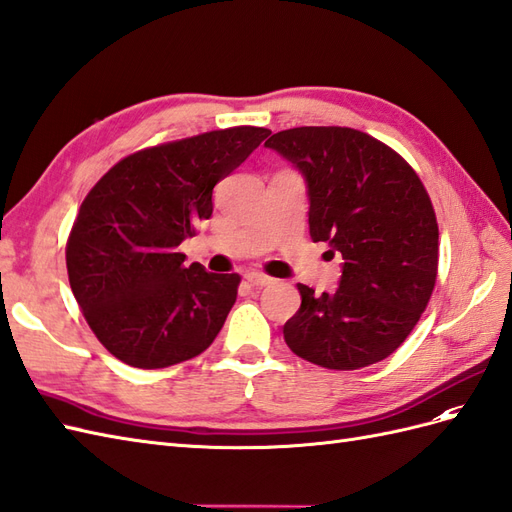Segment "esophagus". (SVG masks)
<instances>
[{
  "label": "esophagus",
  "instance_id": "1",
  "mask_svg": "<svg viewBox=\"0 0 512 512\" xmlns=\"http://www.w3.org/2000/svg\"><path fill=\"white\" fill-rule=\"evenodd\" d=\"M244 279L251 285H257V287H266V285H272L274 281H277V279L268 277V274H264V272H246Z\"/></svg>",
  "mask_w": 512,
  "mask_h": 512
}]
</instances>
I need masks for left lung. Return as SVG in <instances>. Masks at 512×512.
Instances as JSON below:
<instances>
[{
	"instance_id": "obj_1",
	"label": "left lung",
	"mask_w": 512,
	"mask_h": 512,
	"mask_svg": "<svg viewBox=\"0 0 512 512\" xmlns=\"http://www.w3.org/2000/svg\"><path fill=\"white\" fill-rule=\"evenodd\" d=\"M305 179L309 235L342 253L333 294L298 283L283 337L326 370L387 359L422 316L437 281L439 227L430 196L402 157L350 127H294L266 140Z\"/></svg>"
}]
</instances>
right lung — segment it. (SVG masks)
I'll list each match as a JSON object with an SVG mask.
<instances>
[{
	"label": "right lung",
	"mask_w": 512,
	"mask_h": 512,
	"mask_svg": "<svg viewBox=\"0 0 512 512\" xmlns=\"http://www.w3.org/2000/svg\"><path fill=\"white\" fill-rule=\"evenodd\" d=\"M268 134L244 125L142 149L88 192L67 242V270L77 305L110 355L157 370L214 342L240 274L188 266L179 244L212 216L216 183Z\"/></svg>",
	"instance_id": "add662e5"
}]
</instances>
